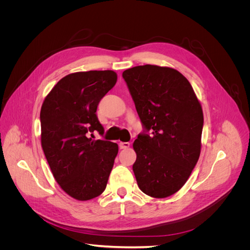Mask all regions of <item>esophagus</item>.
<instances>
[{
	"label": "esophagus",
	"mask_w": 250,
	"mask_h": 250,
	"mask_svg": "<svg viewBox=\"0 0 250 250\" xmlns=\"http://www.w3.org/2000/svg\"><path fill=\"white\" fill-rule=\"evenodd\" d=\"M130 147V144L128 142H120V148L121 149H128Z\"/></svg>",
	"instance_id": "obj_1"
}]
</instances>
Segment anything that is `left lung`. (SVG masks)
Instances as JSON below:
<instances>
[{"instance_id": "8db88e82", "label": "left lung", "mask_w": 250, "mask_h": 250, "mask_svg": "<svg viewBox=\"0 0 250 250\" xmlns=\"http://www.w3.org/2000/svg\"><path fill=\"white\" fill-rule=\"evenodd\" d=\"M147 131L133 143L132 170L141 191L153 198L178 192L198 162L203 112L191 83L177 70L153 64L123 72Z\"/></svg>"}]
</instances>
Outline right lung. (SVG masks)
<instances>
[{
  "mask_svg": "<svg viewBox=\"0 0 250 250\" xmlns=\"http://www.w3.org/2000/svg\"><path fill=\"white\" fill-rule=\"evenodd\" d=\"M117 79V73L109 70L69 74L56 83L42 105L44 156L59 187L79 201L104 192L118 154V144L88 138L95 130L104 132L96 111Z\"/></svg>",
  "mask_w": 250,
  "mask_h": 250,
  "instance_id": "add662e5",
  "label": "right lung"
}]
</instances>
